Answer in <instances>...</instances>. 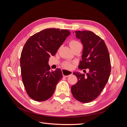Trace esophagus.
<instances>
[{
	"label": "esophagus",
	"instance_id": "obj_1",
	"mask_svg": "<svg viewBox=\"0 0 127 127\" xmlns=\"http://www.w3.org/2000/svg\"><path fill=\"white\" fill-rule=\"evenodd\" d=\"M63 76L64 77H67L69 76L72 74V71L67 70H63Z\"/></svg>",
	"mask_w": 127,
	"mask_h": 127
}]
</instances>
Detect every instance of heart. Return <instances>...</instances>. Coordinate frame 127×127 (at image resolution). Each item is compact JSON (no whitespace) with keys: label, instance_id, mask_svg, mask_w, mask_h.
I'll return each mask as SVG.
<instances>
[{"label":"heart","instance_id":"b5f03b06","mask_svg":"<svg viewBox=\"0 0 127 127\" xmlns=\"http://www.w3.org/2000/svg\"><path fill=\"white\" fill-rule=\"evenodd\" d=\"M69 44H70V47L72 48V47H75V46L76 45L80 44V43H79L78 41H75V40H72V41H71L70 42ZM64 65H65V66H66V67H67L68 68H72V66H73L72 64L71 63H65Z\"/></svg>","mask_w":127,"mask_h":127}]
</instances>
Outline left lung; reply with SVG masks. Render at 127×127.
<instances>
[{
  "instance_id": "1",
  "label": "left lung",
  "mask_w": 127,
  "mask_h": 127,
  "mask_svg": "<svg viewBox=\"0 0 127 127\" xmlns=\"http://www.w3.org/2000/svg\"><path fill=\"white\" fill-rule=\"evenodd\" d=\"M73 33L83 45L78 68H88L90 72L86 76L78 71L73 73L78 81L71 86V91L77 100L88 103L98 97L108 81L111 69L110 55L104 41L93 32L78 31Z\"/></svg>"
}]
</instances>
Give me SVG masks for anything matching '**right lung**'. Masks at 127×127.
Instances as JSON below:
<instances>
[{
  "label": "right lung",
  "instance_id": "add662e5",
  "mask_svg": "<svg viewBox=\"0 0 127 127\" xmlns=\"http://www.w3.org/2000/svg\"><path fill=\"white\" fill-rule=\"evenodd\" d=\"M69 31L47 29L31 36L21 56L23 83L29 96L36 101H44L53 95L57 84L63 78L59 68L50 70L49 58L56 55Z\"/></svg>",
  "mask_w": 127,
  "mask_h": 127
}]
</instances>
